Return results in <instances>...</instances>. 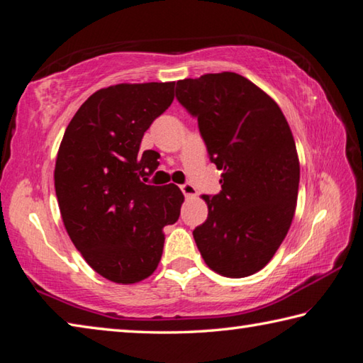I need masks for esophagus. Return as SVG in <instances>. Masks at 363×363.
Returning <instances> with one entry per match:
<instances>
[{
  "label": "esophagus",
  "instance_id": "obj_1",
  "mask_svg": "<svg viewBox=\"0 0 363 363\" xmlns=\"http://www.w3.org/2000/svg\"><path fill=\"white\" fill-rule=\"evenodd\" d=\"M182 188V193L186 196V198H194L196 196V186L194 185H191V183H185V185H182L180 186Z\"/></svg>",
  "mask_w": 363,
  "mask_h": 363
}]
</instances>
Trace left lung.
<instances>
[{"mask_svg":"<svg viewBox=\"0 0 363 363\" xmlns=\"http://www.w3.org/2000/svg\"><path fill=\"white\" fill-rule=\"evenodd\" d=\"M177 99L198 118L222 191L203 196L207 220L193 231L204 262L228 278L262 270L286 236L299 189L296 143L269 94L235 72L177 82Z\"/></svg>","mask_w":363,"mask_h":363,"instance_id":"1","label":"left lung"}]
</instances>
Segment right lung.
<instances>
[{
	"label": "right lung",
	"mask_w": 363,
	"mask_h": 363,
	"mask_svg": "<svg viewBox=\"0 0 363 363\" xmlns=\"http://www.w3.org/2000/svg\"><path fill=\"white\" fill-rule=\"evenodd\" d=\"M175 82L118 83L93 93L65 128L55 188L64 227L91 269L132 284L157 269L164 227L178 220L183 193L146 185L156 151L143 135L174 101Z\"/></svg>",
	"instance_id": "add662e5"
}]
</instances>
